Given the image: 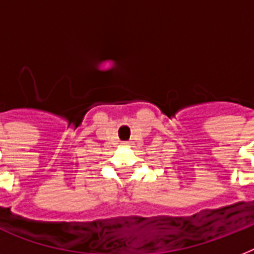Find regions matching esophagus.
<instances>
[{
	"label": "esophagus",
	"instance_id": "34e87169",
	"mask_svg": "<svg viewBox=\"0 0 254 254\" xmlns=\"http://www.w3.org/2000/svg\"><path fill=\"white\" fill-rule=\"evenodd\" d=\"M125 145H129V142H125Z\"/></svg>",
	"mask_w": 254,
	"mask_h": 254
}]
</instances>
